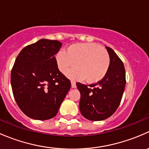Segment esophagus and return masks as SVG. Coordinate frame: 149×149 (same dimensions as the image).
<instances>
[{
	"mask_svg": "<svg viewBox=\"0 0 149 149\" xmlns=\"http://www.w3.org/2000/svg\"><path fill=\"white\" fill-rule=\"evenodd\" d=\"M70 83H71V87H72V88H76V82H75L74 81H70Z\"/></svg>",
	"mask_w": 149,
	"mask_h": 149,
	"instance_id": "34e87169",
	"label": "esophagus"
}]
</instances>
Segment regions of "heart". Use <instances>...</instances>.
Wrapping results in <instances>:
<instances>
[{
  "label": "heart",
  "instance_id": "b5f03b06",
  "mask_svg": "<svg viewBox=\"0 0 149 149\" xmlns=\"http://www.w3.org/2000/svg\"><path fill=\"white\" fill-rule=\"evenodd\" d=\"M57 66L71 79H85L88 83H97L105 77L109 70L110 58L107 51L97 43L72 45L65 51L61 50L55 56Z\"/></svg>",
  "mask_w": 149,
  "mask_h": 149
}]
</instances>
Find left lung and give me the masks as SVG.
<instances>
[{
    "label": "left lung",
    "instance_id": "8db88e82",
    "mask_svg": "<svg viewBox=\"0 0 149 149\" xmlns=\"http://www.w3.org/2000/svg\"><path fill=\"white\" fill-rule=\"evenodd\" d=\"M110 58L109 70L97 84L86 85L76 83L80 91L79 109L85 118L100 121L109 118L120 104L125 87V70L123 61L112 48L106 47Z\"/></svg>",
    "mask_w": 149,
    "mask_h": 149
}]
</instances>
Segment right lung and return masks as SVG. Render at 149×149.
<instances>
[{
    "mask_svg": "<svg viewBox=\"0 0 149 149\" xmlns=\"http://www.w3.org/2000/svg\"><path fill=\"white\" fill-rule=\"evenodd\" d=\"M62 43L42 39L25 47L10 73L13 97L30 118L45 120L57 115L71 84L57 66L55 55Z\"/></svg>",
    "mask_w": 149,
    "mask_h": 149,
    "instance_id": "add662e5",
    "label": "right lung"
}]
</instances>
